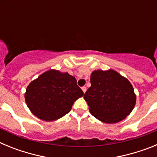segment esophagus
Instances as JSON below:
<instances>
[{"label": "esophagus", "mask_w": 157, "mask_h": 157, "mask_svg": "<svg viewBox=\"0 0 157 157\" xmlns=\"http://www.w3.org/2000/svg\"><path fill=\"white\" fill-rule=\"evenodd\" d=\"M82 90L83 93H86V87L82 86Z\"/></svg>", "instance_id": "34e87169"}]
</instances>
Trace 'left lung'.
Segmentation results:
<instances>
[{
  "mask_svg": "<svg viewBox=\"0 0 157 157\" xmlns=\"http://www.w3.org/2000/svg\"><path fill=\"white\" fill-rule=\"evenodd\" d=\"M84 94L91 114L106 123L124 120L134 109L136 96L130 82L113 70L93 71Z\"/></svg>",
  "mask_w": 157,
  "mask_h": 157,
  "instance_id": "obj_1",
  "label": "left lung"
}]
</instances>
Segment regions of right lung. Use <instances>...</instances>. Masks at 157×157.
I'll list each match as a JSON object with an SVG mask.
<instances>
[{
	"mask_svg": "<svg viewBox=\"0 0 157 157\" xmlns=\"http://www.w3.org/2000/svg\"><path fill=\"white\" fill-rule=\"evenodd\" d=\"M83 94L74 76L49 70L29 84L25 101L40 120L53 121L67 114L75 101Z\"/></svg>",
	"mask_w": 157,
	"mask_h": 157,
	"instance_id": "1",
	"label": "right lung"
}]
</instances>
